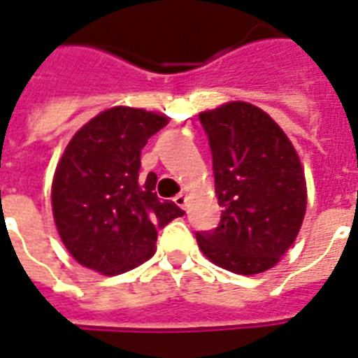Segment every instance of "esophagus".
Here are the masks:
<instances>
[{"label": "esophagus", "mask_w": 358, "mask_h": 358, "mask_svg": "<svg viewBox=\"0 0 358 358\" xmlns=\"http://www.w3.org/2000/svg\"><path fill=\"white\" fill-rule=\"evenodd\" d=\"M174 204L180 206L182 209H185V206H187V194L185 193L176 194V196H174Z\"/></svg>", "instance_id": "obj_1"}]
</instances>
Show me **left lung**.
<instances>
[{"label": "left lung", "instance_id": "1", "mask_svg": "<svg viewBox=\"0 0 358 358\" xmlns=\"http://www.w3.org/2000/svg\"><path fill=\"white\" fill-rule=\"evenodd\" d=\"M213 156L222 208L215 229L196 231L202 254L234 274L272 268L292 246L307 208L300 158L280 124L243 101L199 115Z\"/></svg>", "mask_w": 358, "mask_h": 358}]
</instances>
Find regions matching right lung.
Wrapping results in <instances>:
<instances>
[{
    "mask_svg": "<svg viewBox=\"0 0 358 358\" xmlns=\"http://www.w3.org/2000/svg\"><path fill=\"white\" fill-rule=\"evenodd\" d=\"M169 117L130 106L95 115L75 134L55 171L51 204L64 246L86 268L115 275L154 255L158 229L185 211L139 176L141 149Z\"/></svg>",
    "mask_w": 358,
    "mask_h": 358,
    "instance_id": "obj_1",
    "label": "right lung"
}]
</instances>
